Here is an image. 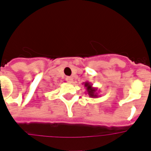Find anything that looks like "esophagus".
I'll use <instances>...</instances> for the list:
<instances>
[{
    "instance_id": "34e87169",
    "label": "esophagus",
    "mask_w": 151,
    "mask_h": 151,
    "mask_svg": "<svg viewBox=\"0 0 151 151\" xmlns=\"http://www.w3.org/2000/svg\"><path fill=\"white\" fill-rule=\"evenodd\" d=\"M66 80H67V81L69 82V83H71V82L73 81V78H72L71 77H67V78H66Z\"/></svg>"
}]
</instances>
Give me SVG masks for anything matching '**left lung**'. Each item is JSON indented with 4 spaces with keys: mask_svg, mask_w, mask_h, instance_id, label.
Returning <instances> with one entry per match:
<instances>
[{
    "mask_svg": "<svg viewBox=\"0 0 151 151\" xmlns=\"http://www.w3.org/2000/svg\"><path fill=\"white\" fill-rule=\"evenodd\" d=\"M83 84L84 85L85 88H86L87 94L89 95L90 98H93V99H95V98H98L99 96V94H98V88H94L92 86V84H91L90 82L86 81L83 83Z\"/></svg>",
    "mask_w": 151,
    "mask_h": 151,
    "instance_id": "8db88e82",
    "label": "left lung"
}]
</instances>
